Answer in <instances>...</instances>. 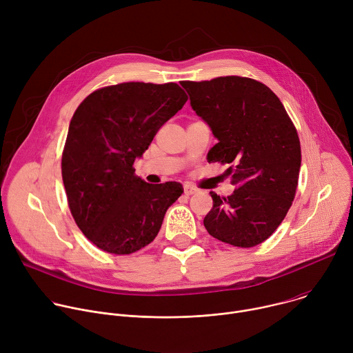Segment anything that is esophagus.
<instances>
[{"instance_id":"34e87169","label":"esophagus","mask_w":353,"mask_h":353,"mask_svg":"<svg viewBox=\"0 0 353 353\" xmlns=\"http://www.w3.org/2000/svg\"><path fill=\"white\" fill-rule=\"evenodd\" d=\"M184 192H185L187 195H191V194H195V192H196V188H195L194 185H191V184H185V185H184Z\"/></svg>"}]
</instances>
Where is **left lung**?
<instances>
[{"instance_id": "8db88e82", "label": "left lung", "mask_w": 353, "mask_h": 353, "mask_svg": "<svg viewBox=\"0 0 353 353\" xmlns=\"http://www.w3.org/2000/svg\"><path fill=\"white\" fill-rule=\"evenodd\" d=\"M192 110L218 138L208 162L229 165L237 187L229 196L211 191L214 207L204 226L234 247L265 241L285 219L296 194L300 141L279 97L245 77L183 81Z\"/></svg>"}]
</instances>
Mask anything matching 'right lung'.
<instances>
[{
	"mask_svg": "<svg viewBox=\"0 0 353 353\" xmlns=\"http://www.w3.org/2000/svg\"><path fill=\"white\" fill-rule=\"evenodd\" d=\"M173 82H124L92 92L75 110L61 158L68 207L86 239L110 254L154 241L180 183L149 184L134 161L187 102Z\"/></svg>",
	"mask_w": 353,
	"mask_h": 353,
	"instance_id": "add662e5",
	"label": "right lung"
}]
</instances>
